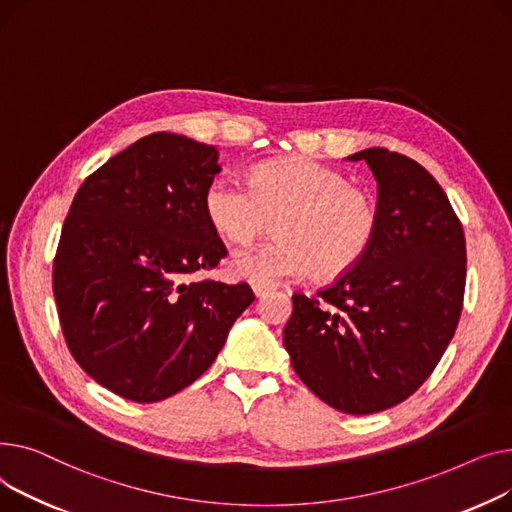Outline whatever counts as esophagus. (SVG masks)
<instances>
[{"instance_id":"esophagus-1","label":"esophagus","mask_w":512,"mask_h":512,"mask_svg":"<svg viewBox=\"0 0 512 512\" xmlns=\"http://www.w3.org/2000/svg\"><path fill=\"white\" fill-rule=\"evenodd\" d=\"M270 289H273V287L266 285V283H252V291H254V295H256V297H260V295L268 293Z\"/></svg>"}]
</instances>
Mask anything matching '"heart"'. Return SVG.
Instances as JSON below:
<instances>
[{
	"label": "heart",
	"instance_id": "heart-1",
	"mask_svg": "<svg viewBox=\"0 0 512 512\" xmlns=\"http://www.w3.org/2000/svg\"><path fill=\"white\" fill-rule=\"evenodd\" d=\"M208 225L229 244H248L275 219L279 237L237 252L229 270L254 283L335 279L366 258L380 231L376 196L308 157L256 165L248 184L219 175L202 196Z\"/></svg>",
	"mask_w": 512,
	"mask_h": 512
}]
</instances>
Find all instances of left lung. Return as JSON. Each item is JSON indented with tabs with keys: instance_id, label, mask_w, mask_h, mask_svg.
Here are the masks:
<instances>
[{
	"instance_id": "obj_1",
	"label": "left lung",
	"mask_w": 512,
	"mask_h": 512,
	"mask_svg": "<svg viewBox=\"0 0 512 512\" xmlns=\"http://www.w3.org/2000/svg\"><path fill=\"white\" fill-rule=\"evenodd\" d=\"M347 159L366 161L376 177L380 231L333 285L293 293L283 345L320 401L370 415L411 397L438 366L461 318L467 250L459 217L422 165L380 146Z\"/></svg>"
}]
</instances>
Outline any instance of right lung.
<instances>
[{
    "label": "right lung",
    "instance_id": "right-lung-1",
    "mask_svg": "<svg viewBox=\"0 0 512 512\" xmlns=\"http://www.w3.org/2000/svg\"><path fill=\"white\" fill-rule=\"evenodd\" d=\"M215 146L155 132L90 173L53 260L59 324L80 368L111 393L157 403L198 380L252 302L248 283L188 281L227 256L202 196Z\"/></svg>",
    "mask_w": 512,
    "mask_h": 512
}]
</instances>
